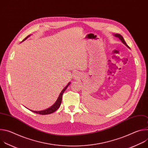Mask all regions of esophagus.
<instances>
[{
  "label": "esophagus",
  "mask_w": 148,
  "mask_h": 148,
  "mask_svg": "<svg viewBox=\"0 0 148 148\" xmlns=\"http://www.w3.org/2000/svg\"><path fill=\"white\" fill-rule=\"evenodd\" d=\"M76 74H75V75H76Z\"/></svg>",
  "instance_id": "1"
}]
</instances>
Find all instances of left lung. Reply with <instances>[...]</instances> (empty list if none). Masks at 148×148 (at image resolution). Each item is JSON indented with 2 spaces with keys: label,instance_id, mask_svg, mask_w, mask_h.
Returning <instances> with one entry per match:
<instances>
[{
  "label": "left lung",
  "instance_id": "1",
  "mask_svg": "<svg viewBox=\"0 0 148 148\" xmlns=\"http://www.w3.org/2000/svg\"><path fill=\"white\" fill-rule=\"evenodd\" d=\"M114 36H115V37H118V38L121 40V41L122 42V43H123L125 46H127L128 47H129V46L127 45V44L126 43V42L125 41V40H124V39H123V37H122L121 35H120V34H114Z\"/></svg>",
  "mask_w": 148,
  "mask_h": 148
}]
</instances>
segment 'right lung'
<instances>
[{
    "label": "right lung",
    "mask_w": 148,
    "mask_h": 148,
    "mask_svg": "<svg viewBox=\"0 0 148 148\" xmlns=\"http://www.w3.org/2000/svg\"><path fill=\"white\" fill-rule=\"evenodd\" d=\"M30 36V35H29ZM29 36H27L23 40V41H24V40H25ZM70 82L69 83V84L67 86H66V87L63 89L62 91H61V93L60 94V95H59V97H58V99H57V100L56 101V102L54 103V104L53 105V106H51V107H50L49 108H48V109H47V110H43V111H33V112H34V113H36V114H40V115H47V114H52L53 112H55L56 111H57L58 109V108L60 107V105H61V100H62V94H63V93L64 92V91H66V90L67 88V87H68V86L70 85Z\"/></svg>",
    "instance_id": "add662e5"
}]
</instances>
